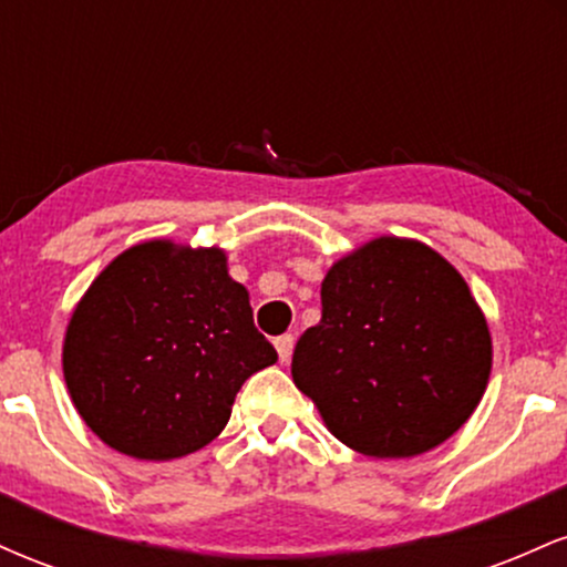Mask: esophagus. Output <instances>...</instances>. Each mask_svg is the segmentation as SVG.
I'll list each match as a JSON object with an SVG mask.
<instances>
[{
	"instance_id": "34e87169",
	"label": "esophagus",
	"mask_w": 567,
	"mask_h": 567,
	"mask_svg": "<svg viewBox=\"0 0 567 567\" xmlns=\"http://www.w3.org/2000/svg\"><path fill=\"white\" fill-rule=\"evenodd\" d=\"M275 347H277L279 362H282V365H288L290 357H292V347H296V338H292L290 333L277 336V338H275Z\"/></svg>"
}]
</instances>
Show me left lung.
<instances>
[{
	"instance_id": "1",
	"label": "left lung",
	"mask_w": 567,
	"mask_h": 567,
	"mask_svg": "<svg viewBox=\"0 0 567 567\" xmlns=\"http://www.w3.org/2000/svg\"><path fill=\"white\" fill-rule=\"evenodd\" d=\"M320 296L322 320L298 338L290 373L336 440L370 458H413L470 421L493 341L451 261L386 234L338 258Z\"/></svg>"
}]
</instances>
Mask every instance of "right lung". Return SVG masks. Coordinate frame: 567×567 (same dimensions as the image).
Returning <instances> with one entry per match:
<instances>
[{"label": "right lung", "instance_id": "1", "mask_svg": "<svg viewBox=\"0 0 567 567\" xmlns=\"http://www.w3.org/2000/svg\"><path fill=\"white\" fill-rule=\"evenodd\" d=\"M275 362L226 250L173 239L120 252L84 290L63 338L76 413L138 461L181 458L216 440L243 383Z\"/></svg>", "mask_w": 567, "mask_h": 567}]
</instances>
